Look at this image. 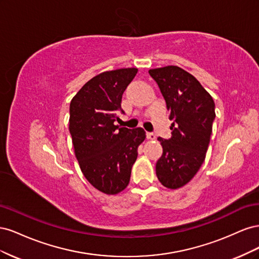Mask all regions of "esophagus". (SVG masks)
<instances>
[{
    "label": "esophagus",
    "instance_id": "esophagus-1",
    "mask_svg": "<svg viewBox=\"0 0 259 259\" xmlns=\"http://www.w3.org/2000/svg\"><path fill=\"white\" fill-rule=\"evenodd\" d=\"M146 136H147V139H150V140H154L155 139V135L153 134V133H147Z\"/></svg>",
    "mask_w": 259,
    "mask_h": 259
}]
</instances>
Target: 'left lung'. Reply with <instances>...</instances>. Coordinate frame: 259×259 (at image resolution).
Returning a JSON list of instances; mask_svg holds the SVG:
<instances>
[{"label":"left lung","mask_w":259,"mask_h":259,"mask_svg":"<svg viewBox=\"0 0 259 259\" xmlns=\"http://www.w3.org/2000/svg\"><path fill=\"white\" fill-rule=\"evenodd\" d=\"M158 84L169 112L171 137L158 140L163 148L155 173L168 189L185 186L198 173L215 119V104L195 77L177 66L149 70Z\"/></svg>","instance_id":"obj_1"}]
</instances>
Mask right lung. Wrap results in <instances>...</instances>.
I'll return each instance as SVG.
<instances>
[{"mask_svg": "<svg viewBox=\"0 0 259 259\" xmlns=\"http://www.w3.org/2000/svg\"><path fill=\"white\" fill-rule=\"evenodd\" d=\"M138 69L124 68L94 76L70 103L69 131L83 175L97 190L116 194L127 187L137 149L146 138L142 127L115 125L124 91Z\"/></svg>", "mask_w": 259, "mask_h": 259, "instance_id": "1", "label": "right lung"}]
</instances>
